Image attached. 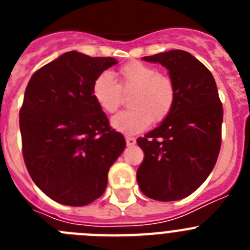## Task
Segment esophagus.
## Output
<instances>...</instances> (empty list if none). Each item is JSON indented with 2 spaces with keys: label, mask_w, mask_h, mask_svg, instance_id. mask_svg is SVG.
Returning <instances> with one entry per match:
<instances>
[{
  "label": "esophagus",
  "mask_w": 250,
  "mask_h": 250,
  "mask_svg": "<svg viewBox=\"0 0 250 250\" xmlns=\"http://www.w3.org/2000/svg\"><path fill=\"white\" fill-rule=\"evenodd\" d=\"M125 140H126L127 146H134V145L136 144V139L131 138V136H126V138H125Z\"/></svg>",
  "instance_id": "1"
}]
</instances>
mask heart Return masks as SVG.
I'll return each instance as SVG.
<instances>
[{"label": "heart", "mask_w": 250, "mask_h": 250, "mask_svg": "<svg viewBox=\"0 0 250 250\" xmlns=\"http://www.w3.org/2000/svg\"><path fill=\"white\" fill-rule=\"evenodd\" d=\"M121 87L135 89L131 106L111 119V127L126 135L144 131L152 120L161 121L167 118L175 101V89L167 76L160 75L155 67L132 61L119 70ZM92 98L106 114L118 110L121 103V89L110 72H101L92 83Z\"/></svg>", "instance_id": "obj_1"}]
</instances>
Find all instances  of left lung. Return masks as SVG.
Here are the masks:
<instances>
[{
	"label": "left lung",
	"mask_w": 250,
	"mask_h": 250,
	"mask_svg": "<svg viewBox=\"0 0 250 250\" xmlns=\"http://www.w3.org/2000/svg\"><path fill=\"white\" fill-rule=\"evenodd\" d=\"M143 60L169 71L175 101L160 125L138 139L145 158L136 179L146 196L174 202L194 193L211 173L222 144L223 106L211 72L187 51Z\"/></svg>",
	"instance_id": "left-lung-1"
}]
</instances>
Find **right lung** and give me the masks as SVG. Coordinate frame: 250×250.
Returning <instances> with one entry per match:
<instances>
[{"instance_id": "right-lung-1", "label": "right lung", "mask_w": 250, "mask_h": 250, "mask_svg": "<svg viewBox=\"0 0 250 250\" xmlns=\"http://www.w3.org/2000/svg\"><path fill=\"white\" fill-rule=\"evenodd\" d=\"M118 61L68 51L31 77L20 111L22 152L35 184L55 202L100 198L126 143L92 98L95 79Z\"/></svg>"}]
</instances>
